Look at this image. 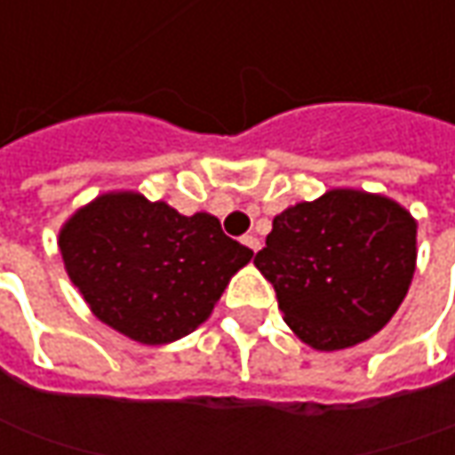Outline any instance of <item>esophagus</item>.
I'll return each instance as SVG.
<instances>
[{
    "mask_svg": "<svg viewBox=\"0 0 455 455\" xmlns=\"http://www.w3.org/2000/svg\"><path fill=\"white\" fill-rule=\"evenodd\" d=\"M243 243H246V246H249V249H251L254 254H257L259 249H261V242H259V236H254V234H249V236H243Z\"/></svg>",
    "mask_w": 455,
    "mask_h": 455,
    "instance_id": "1",
    "label": "esophagus"
}]
</instances>
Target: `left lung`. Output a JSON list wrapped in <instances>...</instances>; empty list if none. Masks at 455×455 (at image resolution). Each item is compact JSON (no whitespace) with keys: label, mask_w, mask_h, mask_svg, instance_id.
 I'll use <instances>...</instances> for the list:
<instances>
[{"label":"left lung","mask_w":455,"mask_h":455,"mask_svg":"<svg viewBox=\"0 0 455 455\" xmlns=\"http://www.w3.org/2000/svg\"><path fill=\"white\" fill-rule=\"evenodd\" d=\"M418 221L383 194L330 188L272 221L254 257L275 284L284 322L320 353L380 332L413 282Z\"/></svg>","instance_id":"8db88e82"}]
</instances>
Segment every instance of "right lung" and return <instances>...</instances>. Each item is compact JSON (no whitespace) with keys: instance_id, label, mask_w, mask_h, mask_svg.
<instances>
[{"instance_id":"obj_1","label":"right lung","mask_w":455,"mask_h":455,"mask_svg":"<svg viewBox=\"0 0 455 455\" xmlns=\"http://www.w3.org/2000/svg\"><path fill=\"white\" fill-rule=\"evenodd\" d=\"M57 246L90 312L140 345L191 335L254 257L212 213L183 216L138 191H108L80 206Z\"/></svg>"}]
</instances>
